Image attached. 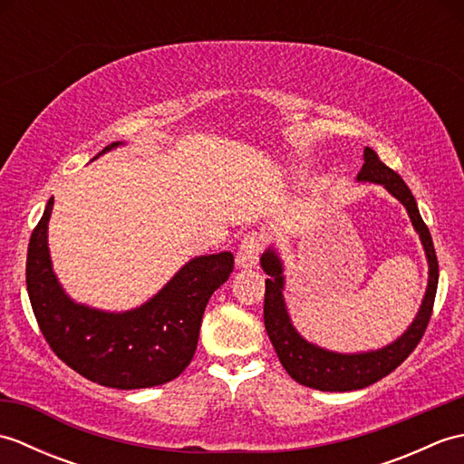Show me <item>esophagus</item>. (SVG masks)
Instances as JSON below:
<instances>
[{"label":"esophagus","instance_id":"obj_1","mask_svg":"<svg viewBox=\"0 0 464 464\" xmlns=\"http://www.w3.org/2000/svg\"><path fill=\"white\" fill-rule=\"evenodd\" d=\"M263 249L261 235L257 231H251L243 237L241 247L237 251V267L239 269H253L259 261V253Z\"/></svg>","mask_w":464,"mask_h":464}]
</instances>
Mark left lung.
Wrapping results in <instances>:
<instances>
[{
    "label": "left lung",
    "instance_id": "1",
    "mask_svg": "<svg viewBox=\"0 0 464 464\" xmlns=\"http://www.w3.org/2000/svg\"><path fill=\"white\" fill-rule=\"evenodd\" d=\"M362 160L364 163L357 175V181L382 185L397 201L402 203V207H405L409 213L412 227H415V231L419 235L429 263V281L425 297H422L415 319H412V323L401 337H397L389 344H384L381 349L359 353L329 351L307 341L297 329H295L287 303H285V275L279 251L275 247H269L261 255V267L269 275V279L265 281L263 319L265 329H267V334L273 343V349L277 353L285 371L291 374V379L309 389L327 392H347L364 389L369 387V384L381 381L382 377H387L391 371H395L412 353V349L417 347L422 333H425L439 285L437 253L435 247H432V239L427 225L419 213L415 197H412L407 183L402 181L401 175L392 171L391 167L384 165L371 147H364Z\"/></svg>",
    "mask_w": 464,
    "mask_h": 464
}]
</instances>
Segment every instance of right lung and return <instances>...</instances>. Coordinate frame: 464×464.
<instances>
[{"label":"right lung","instance_id":"obj_1","mask_svg":"<svg viewBox=\"0 0 464 464\" xmlns=\"http://www.w3.org/2000/svg\"><path fill=\"white\" fill-rule=\"evenodd\" d=\"M107 145L97 157L117 150ZM53 197L29 239L25 281L45 341L82 377L111 389H147L179 377L191 362L207 301L233 273V253L187 261L150 301L103 311L73 301L59 283L47 245Z\"/></svg>","mask_w":464,"mask_h":464}]
</instances>
